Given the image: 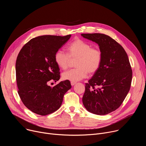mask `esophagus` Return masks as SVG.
I'll use <instances>...</instances> for the list:
<instances>
[{
    "label": "esophagus",
    "mask_w": 146,
    "mask_h": 146,
    "mask_svg": "<svg viewBox=\"0 0 146 146\" xmlns=\"http://www.w3.org/2000/svg\"><path fill=\"white\" fill-rule=\"evenodd\" d=\"M76 84V82H73V81L71 82V85H72V86H73L75 85Z\"/></svg>",
    "instance_id": "1"
}]
</instances>
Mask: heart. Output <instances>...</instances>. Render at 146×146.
Here are the masks:
<instances>
[{"label":"heart","mask_w":146,"mask_h":146,"mask_svg":"<svg viewBox=\"0 0 146 146\" xmlns=\"http://www.w3.org/2000/svg\"><path fill=\"white\" fill-rule=\"evenodd\" d=\"M68 54L62 50H58L54 55L56 65L62 69H66L70 59L75 61L76 68L64 72L62 77L65 80L76 82L87 77L88 73L94 74L99 69L102 62V52L98 47L81 39H76L68 46Z\"/></svg>","instance_id":"heart-1"}]
</instances>
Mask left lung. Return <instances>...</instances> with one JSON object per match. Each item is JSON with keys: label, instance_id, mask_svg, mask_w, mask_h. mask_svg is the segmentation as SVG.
<instances>
[{"label": "left lung", "instance_id": "left-lung-1", "mask_svg": "<svg viewBox=\"0 0 146 146\" xmlns=\"http://www.w3.org/2000/svg\"><path fill=\"white\" fill-rule=\"evenodd\" d=\"M99 46L101 65L86 83L82 103L90 113L106 115L117 109L131 88L132 70L127 52L110 36L102 33L81 34Z\"/></svg>", "mask_w": 146, "mask_h": 146}]
</instances>
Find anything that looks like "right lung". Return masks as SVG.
<instances>
[{"instance_id": "add662e5", "label": "right lung", "mask_w": 146, "mask_h": 146, "mask_svg": "<svg viewBox=\"0 0 146 146\" xmlns=\"http://www.w3.org/2000/svg\"><path fill=\"white\" fill-rule=\"evenodd\" d=\"M71 35H44L35 37L19 51L15 64L18 93L24 105L32 112L46 115L61 106L65 94L71 88L68 80L55 86L50 81L60 78L59 68L55 64V52L65 44Z\"/></svg>"}]
</instances>
